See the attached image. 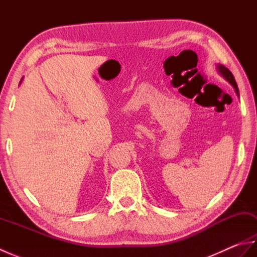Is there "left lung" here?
<instances>
[{"label":"left lung","instance_id":"obj_1","mask_svg":"<svg viewBox=\"0 0 257 257\" xmlns=\"http://www.w3.org/2000/svg\"><path fill=\"white\" fill-rule=\"evenodd\" d=\"M217 70H219V73L221 74L222 77L224 78L225 80H227L228 83H230L233 86V88L235 89V92L238 95V88H237L236 81H235V79H234L233 74L226 67L223 66V65H217Z\"/></svg>","mask_w":257,"mask_h":257}]
</instances>
